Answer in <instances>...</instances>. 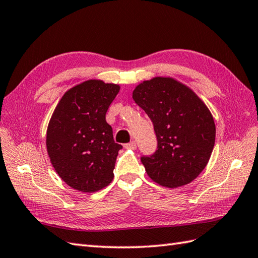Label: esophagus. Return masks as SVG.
I'll list each match as a JSON object with an SVG mask.
<instances>
[{
	"label": "esophagus",
	"instance_id": "esophagus-1",
	"mask_svg": "<svg viewBox=\"0 0 258 258\" xmlns=\"http://www.w3.org/2000/svg\"><path fill=\"white\" fill-rule=\"evenodd\" d=\"M125 149L135 150V149H136V142H135V141H132V142H130V143L125 144Z\"/></svg>",
	"mask_w": 258,
	"mask_h": 258
}]
</instances>
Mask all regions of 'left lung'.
<instances>
[{
  "instance_id": "8db88e82",
  "label": "left lung",
  "mask_w": 258,
  "mask_h": 258,
  "mask_svg": "<svg viewBox=\"0 0 258 258\" xmlns=\"http://www.w3.org/2000/svg\"><path fill=\"white\" fill-rule=\"evenodd\" d=\"M133 100L154 126L156 151L141 161L149 176L166 187H179L199 176L215 144L211 112L187 86L155 78L136 86Z\"/></svg>"
}]
</instances>
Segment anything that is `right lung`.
I'll use <instances>...</instances> for the list:
<instances>
[{
    "instance_id": "obj_1",
    "label": "right lung",
    "mask_w": 258,
    "mask_h": 258,
    "mask_svg": "<svg viewBox=\"0 0 258 258\" xmlns=\"http://www.w3.org/2000/svg\"><path fill=\"white\" fill-rule=\"evenodd\" d=\"M119 86L90 80L65 93L46 133L53 167L72 188L92 193L112 182L118 151L105 115Z\"/></svg>"
}]
</instances>
